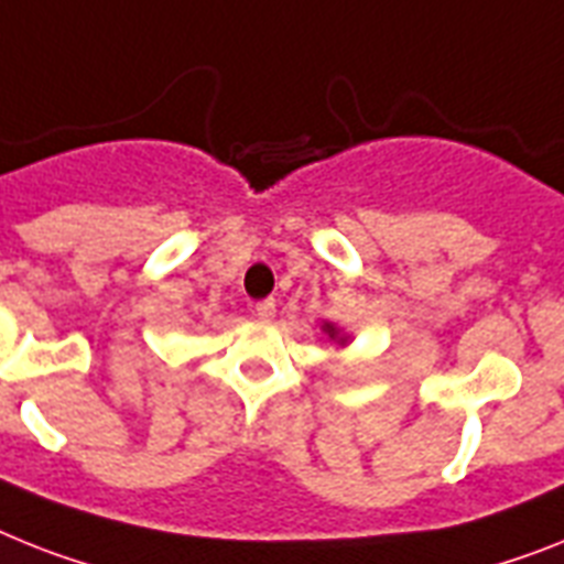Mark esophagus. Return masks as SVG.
<instances>
[{
  "instance_id": "obj_1",
  "label": "esophagus",
  "mask_w": 564,
  "mask_h": 564,
  "mask_svg": "<svg viewBox=\"0 0 564 564\" xmlns=\"http://www.w3.org/2000/svg\"><path fill=\"white\" fill-rule=\"evenodd\" d=\"M253 311H256V316H259V319H273V314H276V302H273V300L256 302Z\"/></svg>"
}]
</instances>
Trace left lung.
I'll return each mask as SVG.
<instances>
[{"label":"left lung","instance_id":"1","mask_svg":"<svg viewBox=\"0 0 564 564\" xmlns=\"http://www.w3.org/2000/svg\"><path fill=\"white\" fill-rule=\"evenodd\" d=\"M325 332H328V337H337V332H334V325H325Z\"/></svg>","mask_w":564,"mask_h":564}]
</instances>
